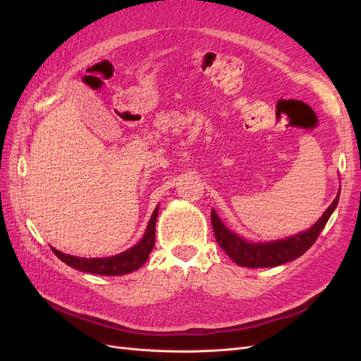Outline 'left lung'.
Here are the masks:
<instances>
[{"label":"left lung","mask_w":361,"mask_h":361,"mask_svg":"<svg viewBox=\"0 0 361 361\" xmlns=\"http://www.w3.org/2000/svg\"><path fill=\"white\" fill-rule=\"evenodd\" d=\"M338 195H341V191L337 192L336 199L329 206V209L322 214V216L309 228V231L271 243L245 241L244 238L228 231V228L221 223L220 218H218L216 212L212 209L211 221L215 239L218 245L226 251V255L239 267L271 268L283 265L286 264V262L298 259L314 244L326 221H329V218L336 209V206L338 203Z\"/></svg>","instance_id":"8db88e82"}]
</instances>
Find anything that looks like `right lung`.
<instances>
[{"instance_id": "1", "label": "right lung", "mask_w": 361, "mask_h": 361, "mask_svg": "<svg viewBox=\"0 0 361 361\" xmlns=\"http://www.w3.org/2000/svg\"><path fill=\"white\" fill-rule=\"evenodd\" d=\"M158 207H155L154 214H152L147 228L145 232V236L141 238V241L130 247L129 250L123 251L117 256L111 257H78V256H71V255H64L61 251L52 248L54 255H56L60 260H63L64 264L82 271V272H90V274H97V276H123L128 274V272L137 271L140 267H143L146 264V260L149 259L150 251L154 250L155 245V224H157V216H158Z\"/></svg>"}]
</instances>
